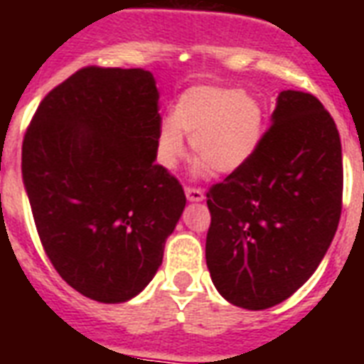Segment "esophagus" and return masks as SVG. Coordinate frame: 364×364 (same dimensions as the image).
<instances>
[{
	"instance_id": "esophagus-1",
	"label": "esophagus",
	"mask_w": 364,
	"mask_h": 364,
	"mask_svg": "<svg viewBox=\"0 0 364 364\" xmlns=\"http://www.w3.org/2000/svg\"><path fill=\"white\" fill-rule=\"evenodd\" d=\"M185 194H187V198L191 200V202H202L204 200V191L198 187H185Z\"/></svg>"
}]
</instances>
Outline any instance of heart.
<instances>
[{
    "mask_svg": "<svg viewBox=\"0 0 364 364\" xmlns=\"http://www.w3.org/2000/svg\"><path fill=\"white\" fill-rule=\"evenodd\" d=\"M262 132L264 107L257 96L213 85L193 87L179 96L170 121L160 124V162L176 168L185 156L187 136L198 170L232 173L259 149Z\"/></svg>",
    "mask_w": 364,
    "mask_h": 364,
    "instance_id": "b5f03b06",
    "label": "heart"
}]
</instances>
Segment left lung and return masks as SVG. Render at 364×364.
Instances as JSON below:
<instances>
[{
  "label": "left lung",
  "mask_w": 364,
  "mask_h": 364,
  "mask_svg": "<svg viewBox=\"0 0 364 364\" xmlns=\"http://www.w3.org/2000/svg\"><path fill=\"white\" fill-rule=\"evenodd\" d=\"M342 143L316 96L283 90L259 149L211 185L205 262L234 306L266 310L308 282L342 213Z\"/></svg>",
  "instance_id": "8db88e82"
}]
</instances>
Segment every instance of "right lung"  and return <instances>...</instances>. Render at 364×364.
I'll list each match as a JSON object with an SVG mask.
<instances>
[{"instance_id":"right-lung-1","label":"right lung","mask_w":364,"mask_h":364,"mask_svg":"<svg viewBox=\"0 0 364 364\" xmlns=\"http://www.w3.org/2000/svg\"><path fill=\"white\" fill-rule=\"evenodd\" d=\"M153 75L87 65L43 98L22 141L41 245L68 285L98 302L136 296L162 264L185 193L154 164Z\"/></svg>"}]
</instances>
